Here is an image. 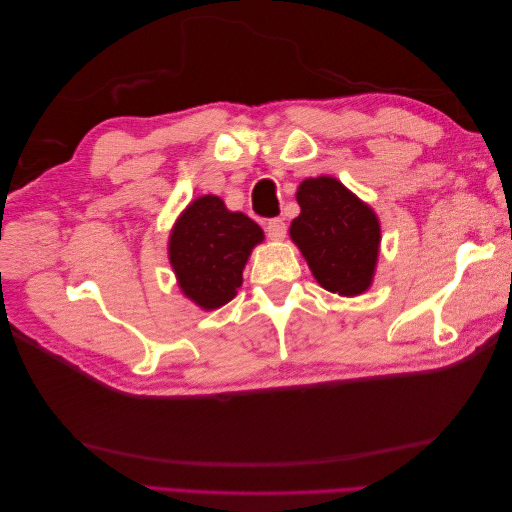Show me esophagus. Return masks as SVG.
<instances>
[{"label": "esophagus", "mask_w": 512, "mask_h": 512, "mask_svg": "<svg viewBox=\"0 0 512 512\" xmlns=\"http://www.w3.org/2000/svg\"><path fill=\"white\" fill-rule=\"evenodd\" d=\"M286 230H288V226L282 218H273L267 222V235L273 241H282L286 237Z\"/></svg>", "instance_id": "1"}]
</instances>
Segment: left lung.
<instances>
[{"instance_id": "obj_1", "label": "left lung", "mask_w": 512, "mask_h": 512, "mask_svg": "<svg viewBox=\"0 0 512 512\" xmlns=\"http://www.w3.org/2000/svg\"><path fill=\"white\" fill-rule=\"evenodd\" d=\"M290 224L309 269L322 288L354 297L369 288L376 269L380 224L367 205L333 177L305 179Z\"/></svg>"}]
</instances>
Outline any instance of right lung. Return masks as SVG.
<instances>
[{
  "instance_id": "1",
  "label": "right lung",
  "mask_w": 512,
  "mask_h": 512,
  "mask_svg": "<svg viewBox=\"0 0 512 512\" xmlns=\"http://www.w3.org/2000/svg\"><path fill=\"white\" fill-rule=\"evenodd\" d=\"M262 230L243 213H230L218 196H200L170 235L173 265L185 297L215 309L237 297L243 267Z\"/></svg>"
}]
</instances>
